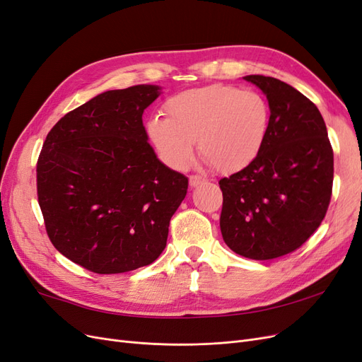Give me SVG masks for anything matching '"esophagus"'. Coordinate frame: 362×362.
Segmentation results:
<instances>
[{
	"label": "esophagus",
	"mask_w": 362,
	"mask_h": 362,
	"mask_svg": "<svg viewBox=\"0 0 362 362\" xmlns=\"http://www.w3.org/2000/svg\"><path fill=\"white\" fill-rule=\"evenodd\" d=\"M189 182H190V187H198L199 184H204V182H205V178L199 177V175H190Z\"/></svg>",
	"instance_id": "1"
}]
</instances>
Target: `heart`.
I'll list each match as a JSON object with an SVG mask.
<instances>
[{
	"label": "heart",
	"mask_w": 362,
	"mask_h": 362,
	"mask_svg": "<svg viewBox=\"0 0 362 362\" xmlns=\"http://www.w3.org/2000/svg\"><path fill=\"white\" fill-rule=\"evenodd\" d=\"M164 117H152L148 136L163 161L181 170L194 154L221 173L249 168L261 154L270 131L272 110L255 90L210 84L184 90L164 103Z\"/></svg>",
	"instance_id": "1"
}]
</instances>
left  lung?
I'll use <instances>...</instances> for the list:
<instances>
[{"instance_id": "left-lung-1", "label": "left lung", "mask_w": 362, "mask_h": 362, "mask_svg": "<svg viewBox=\"0 0 362 362\" xmlns=\"http://www.w3.org/2000/svg\"><path fill=\"white\" fill-rule=\"evenodd\" d=\"M243 78L266 95L270 131L249 168L218 181L221 231L235 254L273 259L300 247L320 226L332 194L334 152L308 98L273 76Z\"/></svg>"}]
</instances>
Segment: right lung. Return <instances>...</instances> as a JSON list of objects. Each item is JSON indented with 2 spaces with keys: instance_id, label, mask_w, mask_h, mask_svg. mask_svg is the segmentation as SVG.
<instances>
[{
  "instance_id": "add662e5",
  "label": "right lung",
  "mask_w": 362,
  "mask_h": 362,
  "mask_svg": "<svg viewBox=\"0 0 362 362\" xmlns=\"http://www.w3.org/2000/svg\"><path fill=\"white\" fill-rule=\"evenodd\" d=\"M161 93L107 90L64 115L37 160V198L51 243L87 270L112 275L154 262L189 180L163 164L144 127Z\"/></svg>"
}]
</instances>
